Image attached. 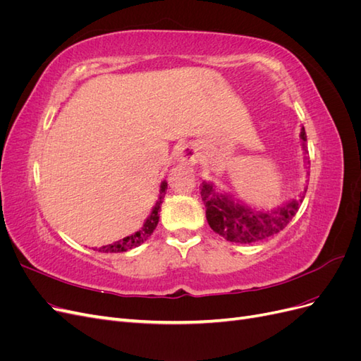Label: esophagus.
I'll list each match as a JSON object with an SVG mask.
<instances>
[{"label": "esophagus", "instance_id": "34e87169", "mask_svg": "<svg viewBox=\"0 0 361 361\" xmlns=\"http://www.w3.org/2000/svg\"><path fill=\"white\" fill-rule=\"evenodd\" d=\"M199 154H197V149L192 145H187V146H182L178 152H176V159L182 164H195L197 162Z\"/></svg>", "mask_w": 361, "mask_h": 361}]
</instances>
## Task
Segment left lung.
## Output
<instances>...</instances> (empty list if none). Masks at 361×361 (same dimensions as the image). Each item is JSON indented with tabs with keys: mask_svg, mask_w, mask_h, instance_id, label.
I'll return each mask as SVG.
<instances>
[{
	"mask_svg": "<svg viewBox=\"0 0 361 361\" xmlns=\"http://www.w3.org/2000/svg\"><path fill=\"white\" fill-rule=\"evenodd\" d=\"M300 138L302 141L304 154L307 155V150H305L307 135H305L304 126L301 128ZM304 159L309 166L310 161L307 157ZM200 190L206 207V220L212 231L231 243L251 244L274 236L292 221L307 192V185H304L298 197L277 206L272 211H256L244 203H238L231 194L218 191L212 182H203Z\"/></svg>",
	"mask_w": 361,
	"mask_h": 361,
	"instance_id": "8db88e82",
	"label": "left lung"
}]
</instances>
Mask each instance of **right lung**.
<instances>
[{
	"mask_svg": "<svg viewBox=\"0 0 361 361\" xmlns=\"http://www.w3.org/2000/svg\"><path fill=\"white\" fill-rule=\"evenodd\" d=\"M166 190H167V182L164 180L161 183V190H159V197L154 206V209H152L150 215L147 216V220L145 221L143 227L140 228L138 232L129 235L123 239H118V241L113 243V244H108V245H104L101 248H94L97 251H101V253H123V251H128V250H133L138 245L143 244L146 239L154 233L155 227L158 226V221H159V211H161V203H162V199L164 195H166Z\"/></svg>",
	"mask_w": 361,
	"mask_h": 361,
	"instance_id": "1",
	"label": "right lung"
}]
</instances>
